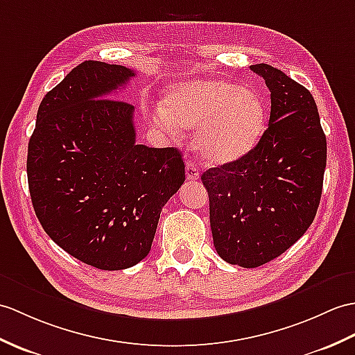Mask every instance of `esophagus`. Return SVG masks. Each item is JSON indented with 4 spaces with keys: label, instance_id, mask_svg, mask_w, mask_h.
<instances>
[{
    "label": "esophagus",
    "instance_id": "obj_1",
    "mask_svg": "<svg viewBox=\"0 0 355 355\" xmlns=\"http://www.w3.org/2000/svg\"><path fill=\"white\" fill-rule=\"evenodd\" d=\"M186 177L187 180H193V181L200 178V171H198V166L191 160L186 163Z\"/></svg>",
    "mask_w": 355,
    "mask_h": 355
}]
</instances>
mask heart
Returning <instances> with one entry per match:
<instances>
[{
	"label": "heart",
	"instance_id": "b5f03b06",
	"mask_svg": "<svg viewBox=\"0 0 355 355\" xmlns=\"http://www.w3.org/2000/svg\"><path fill=\"white\" fill-rule=\"evenodd\" d=\"M155 113L169 131L200 128L196 145L210 163H230L257 145L266 128V107L252 90L225 80H195L172 86Z\"/></svg>",
	"mask_w": 355,
	"mask_h": 355
}]
</instances>
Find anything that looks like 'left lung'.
<instances>
[{
  "label": "left lung",
  "instance_id": "obj_1",
  "mask_svg": "<svg viewBox=\"0 0 355 355\" xmlns=\"http://www.w3.org/2000/svg\"><path fill=\"white\" fill-rule=\"evenodd\" d=\"M251 69L270 92L268 130L239 160L205 171L213 245L230 265L257 268L277 259L316 216L327 139L309 89L266 63Z\"/></svg>",
  "mask_w": 355,
  "mask_h": 355
}]
</instances>
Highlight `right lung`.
<instances>
[{"instance_id": "1", "label": "right lung", "mask_w": 355, "mask_h": 355, "mask_svg": "<svg viewBox=\"0 0 355 355\" xmlns=\"http://www.w3.org/2000/svg\"><path fill=\"white\" fill-rule=\"evenodd\" d=\"M135 71L86 60L39 105L27 177L45 233L72 257L103 270L145 259L160 211L184 183L175 148L136 144L135 107L113 100Z\"/></svg>"}]
</instances>
